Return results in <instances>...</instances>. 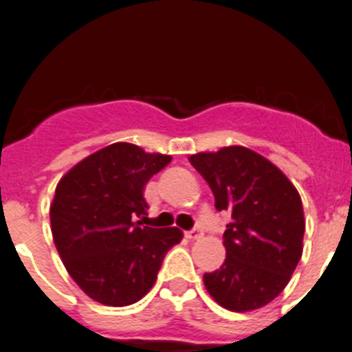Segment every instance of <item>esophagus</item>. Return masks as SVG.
<instances>
[{
	"label": "esophagus",
	"mask_w": 352,
	"mask_h": 352,
	"mask_svg": "<svg viewBox=\"0 0 352 352\" xmlns=\"http://www.w3.org/2000/svg\"><path fill=\"white\" fill-rule=\"evenodd\" d=\"M185 236L188 239H199V238H201V236H203V232L199 231V229H192V231H186Z\"/></svg>",
	"instance_id": "esophagus-1"
}]
</instances>
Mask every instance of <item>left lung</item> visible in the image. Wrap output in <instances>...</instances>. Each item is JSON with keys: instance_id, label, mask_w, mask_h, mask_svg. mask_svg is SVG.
I'll return each instance as SVG.
<instances>
[{"instance_id": "8db88e82", "label": "left lung", "mask_w": 352, "mask_h": 352, "mask_svg": "<svg viewBox=\"0 0 352 352\" xmlns=\"http://www.w3.org/2000/svg\"><path fill=\"white\" fill-rule=\"evenodd\" d=\"M188 160L210 185L214 208L231 213L223 232L226 261L204 273V285L223 309H261L284 291L303 254L300 194L278 167L245 146Z\"/></svg>"}]
</instances>
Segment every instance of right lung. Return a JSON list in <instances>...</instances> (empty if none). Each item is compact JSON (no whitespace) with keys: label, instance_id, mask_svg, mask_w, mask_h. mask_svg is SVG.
Wrapping results in <instances>:
<instances>
[{"label":"right lung","instance_id":"1","mask_svg":"<svg viewBox=\"0 0 352 352\" xmlns=\"http://www.w3.org/2000/svg\"><path fill=\"white\" fill-rule=\"evenodd\" d=\"M170 162L130 142H114L72 167L56 186L51 231L68 275L91 300L126 307L157 280L178 227L142 226L144 186Z\"/></svg>","mask_w":352,"mask_h":352}]
</instances>
